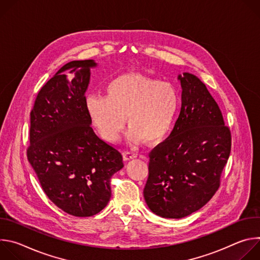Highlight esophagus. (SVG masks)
Here are the masks:
<instances>
[{"mask_svg":"<svg viewBox=\"0 0 260 260\" xmlns=\"http://www.w3.org/2000/svg\"><path fill=\"white\" fill-rule=\"evenodd\" d=\"M137 157V154L134 153V152H131V151H124L123 152V160H131V159H134Z\"/></svg>","mask_w":260,"mask_h":260,"instance_id":"34e87169","label":"esophagus"}]
</instances>
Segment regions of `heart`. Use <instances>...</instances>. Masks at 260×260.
<instances>
[{
	"label": "heart",
	"mask_w": 260,
	"mask_h": 260,
	"mask_svg": "<svg viewBox=\"0 0 260 260\" xmlns=\"http://www.w3.org/2000/svg\"><path fill=\"white\" fill-rule=\"evenodd\" d=\"M179 102L172 84L128 73L107 85L106 96H88L86 105L94 126L105 140L115 142L118 139L126 117L129 143L144 140L147 144H155L170 131Z\"/></svg>",
	"instance_id": "obj_1"
}]
</instances>
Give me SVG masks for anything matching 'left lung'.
<instances>
[{
  "instance_id": "1",
  "label": "left lung",
  "mask_w": 260,
  "mask_h": 260,
  "mask_svg": "<svg viewBox=\"0 0 260 260\" xmlns=\"http://www.w3.org/2000/svg\"><path fill=\"white\" fill-rule=\"evenodd\" d=\"M181 110L169 138L149 154L145 202L154 214L180 219L203 208L220 186L231 131L206 85L183 73Z\"/></svg>"
}]
</instances>
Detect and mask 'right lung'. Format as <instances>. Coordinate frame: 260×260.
Listing matches in <instances>:
<instances>
[{"label": "right lung", "mask_w": 260, "mask_h": 260, "mask_svg": "<svg viewBox=\"0 0 260 260\" xmlns=\"http://www.w3.org/2000/svg\"><path fill=\"white\" fill-rule=\"evenodd\" d=\"M94 67L92 59L66 63L41 88L30 112L27 159L48 199L77 217L108 205L110 179L123 168L121 153L91 127L85 92Z\"/></svg>", "instance_id": "1"}]
</instances>
